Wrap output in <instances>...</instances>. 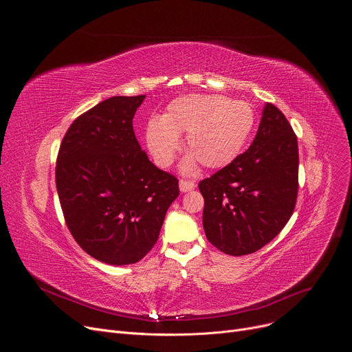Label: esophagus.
<instances>
[{
	"mask_svg": "<svg viewBox=\"0 0 352 352\" xmlns=\"http://www.w3.org/2000/svg\"><path fill=\"white\" fill-rule=\"evenodd\" d=\"M195 188V182L188 181V179H181L179 181V190L181 192H189Z\"/></svg>",
	"mask_w": 352,
	"mask_h": 352,
	"instance_id": "34e87169",
	"label": "esophagus"
}]
</instances>
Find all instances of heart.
<instances>
[{
  "instance_id": "obj_1",
  "label": "heart",
  "mask_w": 352,
  "mask_h": 352,
  "mask_svg": "<svg viewBox=\"0 0 352 352\" xmlns=\"http://www.w3.org/2000/svg\"><path fill=\"white\" fill-rule=\"evenodd\" d=\"M255 122L252 104L243 100L190 93L174 98L163 117L148 120L144 140L155 162L160 167H168L181 147L179 136L186 135L185 147L189 155L182 170L192 173L197 163L219 170L241 155Z\"/></svg>"
}]
</instances>
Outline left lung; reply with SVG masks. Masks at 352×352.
<instances>
[{
	"label": "left lung",
	"mask_w": 352,
	"mask_h": 352,
	"mask_svg": "<svg viewBox=\"0 0 352 352\" xmlns=\"http://www.w3.org/2000/svg\"><path fill=\"white\" fill-rule=\"evenodd\" d=\"M298 164L296 135L285 116L267 103L246 152L199 182L209 242L227 255L242 256L278 235L295 208Z\"/></svg>",
	"instance_id": "obj_1"
}]
</instances>
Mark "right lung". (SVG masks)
I'll use <instances>...</instances> for the list:
<instances>
[{
    "instance_id": "right-lung-1",
    "label": "right lung",
    "mask_w": 352,
    "mask_h": 352,
    "mask_svg": "<svg viewBox=\"0 0 352 352\" xmlns=\"http://www.w3.org/2000/svg\"><path fill=\"white\" fill-rule=\"evenodd\" d=\"M146 96H114L78 117L56 166L65 223L91 258L114 266L139 262L157 242L178 179L140 148L132 120Z\"/></svg>"
}]
</instances>
